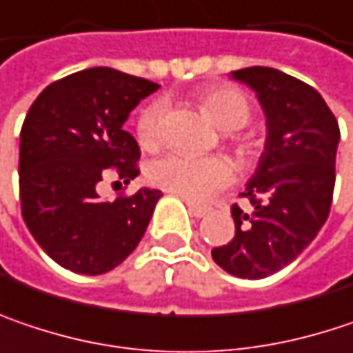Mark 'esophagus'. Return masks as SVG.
<instances>
[{"label":"esophagus","mask_w":353,"mask_h":353,"mask_svg":"<svg viewBox=\"0 0 353 353\" xmlns=\"http://www.w3.org/2000/svg\"><path fill=\"white\" fill-rule=\"evenodd\" d=\"M185 204H188V208H190V214H192V216H196V218H204V216L210 212L208 206H202V204L192 202V200H185Z\"/></svg>","instance_id":"34e87169"}]
</instances>
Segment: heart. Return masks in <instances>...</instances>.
Returning <instances> with one entry per match:
<instances>
[{
    "mask_svg": "<svg viewBox=\"0 0 353 353\" xmlns=\"http://www.w3.org/2000/svg\"><path fill=\"white\" fill-rule=\"evenodd\" d=\"M202 107L208 117L224 131H236L250 119V103L246 94L230 84H216L202 92ZM165 119V103L161 99L149 103L139 112L135 131L143 149H157L161 143V127ZM239 151L248 155L252 145L236 139ZM147 177L153 185L181 196L185 200H206L214 192L228 185L234 177V165L224 155L192 157L172 153L149 165Z\"/></svg>",
    "mask_w": 353,
    "mask_h": 353,
    "instance_id": "b5f03b06",
    "label": "heart"
}]
</instances>
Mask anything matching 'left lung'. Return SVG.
I'll return each mask as SVG.
<instances>
[{
    "label": "left lung",
    "mask_w": 353,
    "mask_h": 353,
    "mask_svg": "<svg viewBox=\"0 0 353 353\" xmlns=\"http://www.w3.org/2000/svg\"><path fill=\"white\" fill-rule=\"evenodd\" d=\"M267 117V141L244 198L232 206L234 236L212 248L218 267L241 279H265L293 263L325 224L336 185L339 127L321 94L267 66L234 70Z\"/></svg>",
    "instance_id": "obj_1"
}]
</instances>
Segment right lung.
<instances>
[{
    "label": "right lung",
    "instance_id": "1",
    "mask_svg": "<svg viewBox=\"0 0 353 353\" xmlns=\"http://www.w3.org/2000/svg\"><path fill=\"white\" fill-rule=\"evenodd\" d=\"M159 84L86 68L46 86L19 133V202L32 236L52 261L79 274L121 265L143 239L159 190L105 202L97 194L109 174L139 176V145L123 129L129 112Z\"/></svg>",
    "mask_w": 353,
    "mask_h": 353
}]
</instances>
